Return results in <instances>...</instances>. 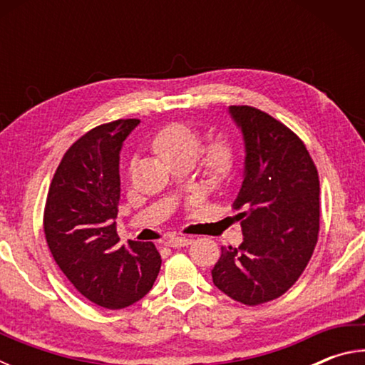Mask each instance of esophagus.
Segmentation results:
<instances>
[{
	"label": "esophagus",
	"instance_id": "esophagus-1",
	"mask_svg": "<svg viewBox=\"0 0 365 365\" xmlns=\"http://www.w3.org/2000/svg\"><path fill=\"white\" fill-rule=\"evenodd\" d=\"M191 243V240L187 237H169L165 238L164 245L170 246V248H182V246H188Z\"/></svg>",
	"mask_w": 365,
	"mask_h": 365
}]
</instances>
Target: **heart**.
Masks as SVG:
<instances>
[{"label": "heart", "mask_w": 365, "mask_h": 365, "mask_svg": "<svg viewBox=\"0 0 365 365\" xmlns=\"http://www.w3.org/2000/svg\"><path fill=\"white\" fill-rule=\"evenodd\" d=\"M201 143V135L193 125L185 122H170L159 128L153 138V146L168 163L193 160ZM201 172L207 180L220 182L230 174L233 165V150L228 141L214 140L201 150Z\"/></svg>", "instance_id": "obj_1"}]
</instances>
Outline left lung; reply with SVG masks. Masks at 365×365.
Listing matches in <instances>:
<instances>
[{
  "mask_svg": "<svg viewBox=\"0 0 365 365\" xmlns=\"http://www.w3.org/2000/svg\"><path fill=\"white\" fill-rule=\"evenodd\" d=\"M242 128L245 178L233 209L243 243L222 246L212 282L246 306L280 298L299 279L316 248L320 183L306 145L264 110L230 106Z\"/></svg>",
  "mask_w": 365,
  "mask_h": 365,
  "instance_id": "1",
  "label": "left lung"
}]
</instances>
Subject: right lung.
<instances>
[{
  "instance_id": "obj_1",
  "label": "right lung",
  "mask_w": 365,
  "mask_h": 365,
  "mask_svg": "<svg viewBox=\"0 0 365 365\" xmlns=\"http://www.w3.org/2000/svg\"><path fill=\"white\" fill-rule=\"evenodd\" d=\"M138 119H117L82 135L61 159L49 185L43 230L58 267L86 299L106 309L140 301L158 279L153 243L120 245L119 153Z\"/></svg>"
}]
</instances>
